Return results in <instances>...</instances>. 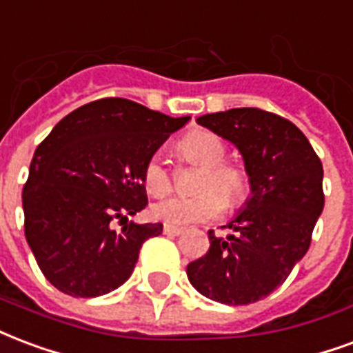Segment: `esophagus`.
Masks as SVG:
<instances>
[{
    "label": "esophagus",
    "instance_id": "esophagus-1",
    "mask_svg": "<svg viewBox=\"0 0 353 353\" xmlns=\"http://www.w3.org/2000/svg\"><path fill=\"white\" fill-rule=\"evenodd\" d=\"M163 232L166 236H181L183 234V228H177V226H168V224H164Z\"/></svg>",
    "mask_w": 353,
    "mask_h": 353
}]
</instances>
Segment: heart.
I'll list each match as a JSON object with an SVG mask.
<instances>
[{"mask_svg": "<svg viewBox=\"0 0 353 353\" xmlns=\"http://www.w3.org/2000/svg\"><path fill=\"white\" fill-rule=\"evenodd\" d=\"M177 151L187 163L196 164L203 170L196 183V189L203 192L196 196H172L157 202L151 208V215L155 221L168 226L203 223L221 215L224 202L228 205H239L247 200L250 192L249 176L241 166L223 163L226 145L216 134L210 130H194L179 142ZM142 181L151 196L161 198L172 190L170 174L159 157H151L145 163ZM219 192L225 196L224 201Z\"/></svg>", "mask_w": 353, "mask_h": 353, "instance_id": "b5f03b06", "label": "heart"}]
</instances>
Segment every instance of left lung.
<instances>
[{"instance_id": "8db88e82", "label": "left lung", "mask_w": 353, "mask_h": 353, "mask_svg": "<svg viewBox=\"0 0 353 353\" xmlns=\"http://www.w3.org/2000/svg\"><path fill=\"white\" fill-rule=\"evenodd\" d=\"M198 125L241 153L250 196L215 237L210 250L187 265L190 284L213 301L249 305L288 279L310 245L323 210V168L307 137L284 117L260 108L205 114Z\"/></svg>"}]
</instances>
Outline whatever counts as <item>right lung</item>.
<instances>
[{"instance_id": "add662e5", "label": "right lung", "mask_w": 353, "mask_h": 353, "mask_svg": "<svg viewBox=\"0 0 353 353\" xmlns=\"http://www.w3.org/2000/svg\"><path fill=\"white\" fill-rule=\"evenodd\" d=\"M189 119L110 97L70 112L35 150L23 228L59 292L104 296L129 279L143 241L163 232L161 223H129L148 205L143 166ZM116 218L125 221L121 230L111 226Z\"/></svg>"}]
</instances>
